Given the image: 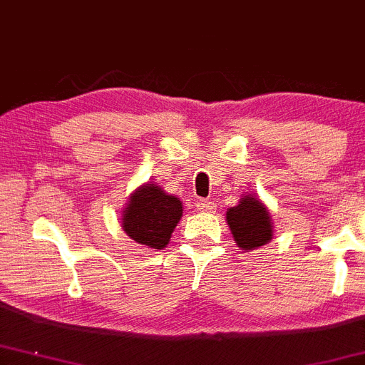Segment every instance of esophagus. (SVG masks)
Masks as SVG:
<instances>
[{
  "mask_svg": "<svg viewBox=\"0 0 365 365\" xmlns=\"http://www.w3.org/2000/svg\"><path fill=\"white\" fill-rule=\"evenodd\" d=\"M195 207L197 210H200V212H212V210L216 209V204L210 200H199L195 204Z\"/></svg>",
  "mask_w": 365,
  "mask_h": 365,
  "instance_id": "34e87169",
  "label": "esophagus"
}]
</instances>
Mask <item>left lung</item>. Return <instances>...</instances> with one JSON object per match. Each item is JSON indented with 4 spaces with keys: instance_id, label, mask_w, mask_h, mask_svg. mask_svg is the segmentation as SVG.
Segmentation results:
<instances>
[{
    "instance_id": "obj_1",
    "label": "left lung",
    "mask_w": 365,
    "mask_h": 365,
    "mask_svg": "<svg viewBox=\"0 0 365 365\" xmlns=\"http://www.w3.org/2000/svg\"><path fill=\"white\" fill-rule=\"evenodd\" d=\"M226 221L238 248L245 252L260 248L274 238L269 209L255 194L245 192L238 204L226 210Z\"/></svg>"
}]
</instances>
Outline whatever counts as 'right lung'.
Here are the masks:
<instances>
[{
    "label": "right lung",
    "mask_w": 365,
    "mask_h": 365,
    "mask_svg": "<svg viewBox=\"0 0 365 365\" xmlns=\"http://www.w3.org/2000/svg\"><path fill=\"white\" fill-rule=\"evenodd\" d=\"M183 216L182 200L148 182L129 195L120 212L122 230L144 248L163 250Z\"/></svg>",
    "instance_id": "add662e5"
}]
</instances>
